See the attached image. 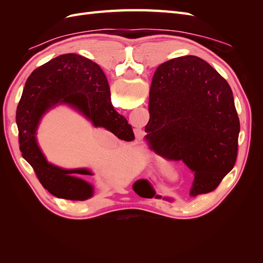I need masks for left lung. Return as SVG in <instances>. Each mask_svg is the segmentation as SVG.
<instances>
[{"label":"left lung","instance_id":"left-lung-1","mask_svg":"<svg viewBox=\"0 0 263 263\" xmlns=\"http://www.w3.org/2000/svg\"><path fill=\"white\" fill-rule=\"evenodd\" d=\"M150 148L194 172L191 195L215 190L234 168L239 118L233 91L210 63L195 55L159 66L149 93Z\"/></svg>","mask_w":263,"mask_h":263}]
</instances>
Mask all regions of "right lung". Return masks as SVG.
I'll return each instance as SVG.
<instances>
[{"instance_id":"1","label":"right lung","mask_w":263,"mask_h":263,"mask_svg":"<svg viewBox=\"0 0 263 263\" xmlns=\"http://www.w3.org/2000/svg\"><path fill=\"white\" fill-rule=\"evenodd\" d=\"M57 103L76 107L95 127H104L119 139L134 140V133L127 119L114 109L107 79L92 60L76 53L61 54L28 77L16 109L22 156L49 193L69 201H85L93 195V187L79 176L92 173L86 169L63 170L48 163L37 145L39 119Z\"/></svg>"}]
</instances>
